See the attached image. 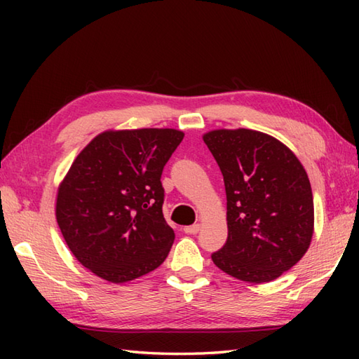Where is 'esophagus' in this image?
<instances>
[{"label":"esophagus","instance_id":"34e87169","mask_svg":"<svg viewBox=\"0 0 359 359\" xmlns=\"http://www.w3.org/2000/svg\"><path fill=\"white\" fill-rule=\"evenodd\" d=\"M184 231L187 234H197L201 231V225L199 224H194V225H189V226H185Z\"/></svg>","mask_w":359,"mask_h":359}]
</instances>
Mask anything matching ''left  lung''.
<instances>
[{
	"mask_svg": "<svg viewBox=\"0 0 359 359\" xmlns=\"http://www.w3.org/2000/svg\"><path fill=\"white\" fill-rule=\"evenodd\" d=\"M222 171L228 238L211 255L230 276L262 284L301 261L313 236L309 175L284 143L253 129L203 134Z\"/></svg>",
	"mask_w": 359,
	"mask_h": 359,
	"instance_id": "1",
	"label": "left lung"
}]
</instances>
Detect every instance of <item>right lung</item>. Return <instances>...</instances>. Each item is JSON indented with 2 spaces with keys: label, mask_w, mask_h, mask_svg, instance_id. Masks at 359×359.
<instances>
[{
  "label": "right lung",
  "mask_w": 359,
  "mask_h": 359,
  "mask_svg": "<svg viewBox=\"0 0 359 359\" xmlns=\"http://www.w3.org/2000/svg\"><path fill=\"white\" fill-rule=\"evenodd\" d=\"M184 133L170 128L104 131L90 140L58 187L55 216L67 247L112 284L162 264L174 242L163 217V166Z\"/></svg>",
  "instance_id": "1"
}]
</instances>
